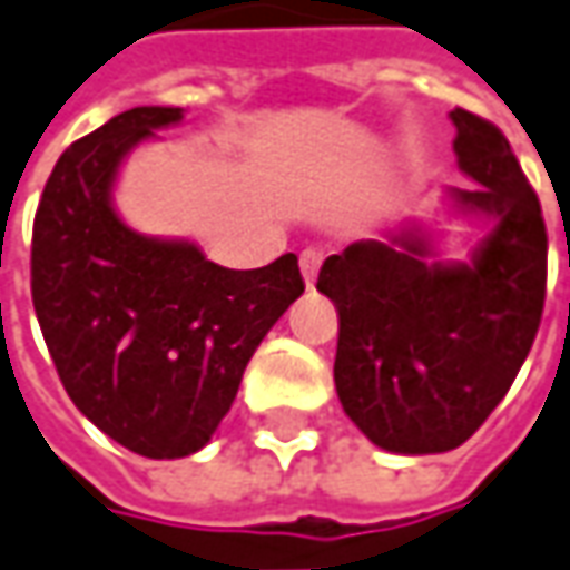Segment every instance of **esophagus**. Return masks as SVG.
<instances>
[{"label": "esophagus", "instance_id": "esophagus-1", "mask_svg": "<svg viewBox=\"0 0 570 570\" xmlns=\"http://www.w3.org/2000/svg\"><path fill=\"white\" fill-rule=\"evenodd\" d=\"M320 263H323V250H320V247H304V250H301V273H304L307 288H313V282H316Z\"/></svg>", "mask_w": 570, "mask_h": 570}]
</instances>
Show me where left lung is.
<instances>
[{
  "label": "left lung",
  "mask_w": 570,
  "mask_h": 570,
  "mask_svg": "<svg viewBox=\"0 0 570 570\" xmlns=\"http://www.w3.org/2000/svg\"><path fill=\"white\" fill-rule=\"evenodd\" d=\"M454 153L480 187L452 190L495 228L473 263H433L417 232L332 254L316 288L338 311L335 389L373 445L399 454L458 449L483 426L527 361L546 301L540 197L508 137L454 109Z\"/></svg>",
  "instance_id": "1"
}]
</instances>
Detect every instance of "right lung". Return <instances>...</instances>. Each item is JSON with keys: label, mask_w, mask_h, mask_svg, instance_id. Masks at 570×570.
I'll return each mask as SVG.
<instances>
[{"label": "right lung", "mask_w": 570, "mask_h": 570, "mask_svg": "<svg viewBox=\"0 0 570 570\" xmlns=\"http://www.w3.org/2000/svg\"><path fill=\"white\" fill-rule=\"evenodd\" d=\"M181 109L137 106L59 156L33 216L30 294L68 399L144 458L204 449L263 335L304 294L297 257L216 266L187 240L144 238L109 190L118 163Z\"/></svg>", "instance_id": "add662e5"}]
</instances>
